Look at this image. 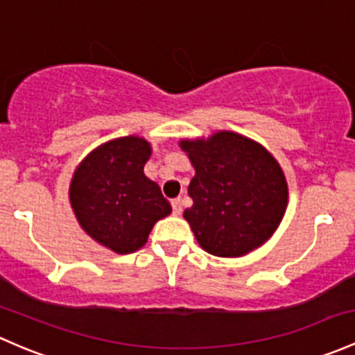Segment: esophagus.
<instances>
[{
  "label": "esophagus",
  "instance_id": "1",
  "mask_svg": "<svg viewBox=\"0 0 355 355\" xmlns=\"http://www.w3.org/2000/svg\"><path fill=\"white\" fill-rule=\"evenodd\" d=\"M171 207H173V214L180 216L182 214V200L180 199H173L171 200Z\"/></svg>",
  "mask_w": 355,
  "mask_h": 355
}]
</instances>
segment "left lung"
Listing matches in <instances>:
<instances>
[{
  "instance_id": "obj_1",
  "label": "left lung",
  "mask_w": 355,
  "mask_h": 355,
  "mask_svg": "<svg viewBox=\"0 0 355 355\" xmlns=\"http://www.w3.org/2000/svg\"><path fill=\"white\" fill-rule=\"evenodd\" d=\"M196 175L184 218L200 248L214 257H243L272 238L286 214V175L267 148L233 130L180 139Z\"/></svg>"
}]
</instances>
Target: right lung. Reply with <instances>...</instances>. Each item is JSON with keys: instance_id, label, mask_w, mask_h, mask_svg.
<instances>
[{"instance_id": "right-lung-1", "label": "right lung", "mask_w": 355, "mask_h": 355, "mask_svg": "<svg viewBox=\"0 0 355 355\" xmlns=\"http://www.w3.org/2000/svg\"><path fill=\"white\" fill-rule=\"evenodd\" d=\"M153 148L125 136L96 146L74 168L69 204L81 230L119 255L146 245L153 226L171 214L156 182L144 175Z\"/></svg>"}]
</instances>
